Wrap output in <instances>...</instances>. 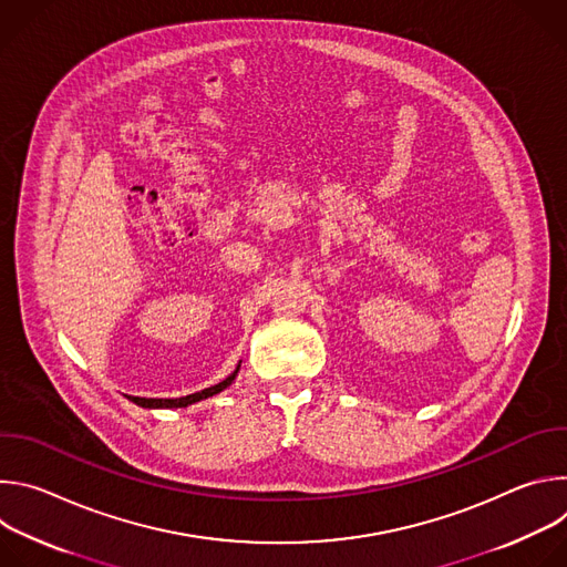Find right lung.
<instances>
[{
    "instance_id": "add662e5",
    "label": "right lung",
    "mask_w": 567,
    "mask_h": 567,
    "mask_svg": "<svg viewBox=\"0 0 567 567\" xmlns=\"http://www.w3.org/2000/svg\"><path fill=\"white\" fill-rule=\"evenodd\" d=\"M237 370H239V368H237ZM237 370H235L230 377H226L224 381H219L217 385H210V388H206V390H202V392H195V394H188V396H179V399H145V396H132V401L138 403V406H145V409H184V406H190V403H195V401H199V399H206V396H213V394L221 392L226 385L233 383Z\"/></svg>"
}]
</instances>
